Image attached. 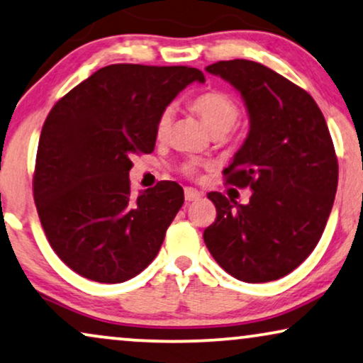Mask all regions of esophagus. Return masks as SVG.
<instances>
[{
  "instance_id": "esophagus-1",
  "label": "esophagus",
  "mask_w": 363,
  "mask_h": 363,
  "mask_svg": "<svg viewBox=\"0 0 363 363\" xmlns=\"http://www.w3.org/2000/svg\"><path fill=\"white\" fill-rule=\"evenodd\" d=\"M201 196H202L201 192H199V191H196V189H192V187H186V189H184V197H186V201H187V202L201 199Z\"/></svg>"
}]
</instances>
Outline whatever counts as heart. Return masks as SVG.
I'll list each match as a JSON object with an SVG mask.
<instances>
[{
	"label": "heart",
	"mask_w": 363,
	"mask_h": 363,
	"mask_svg": "<svg viewBox=\"0 0 363 363\" xmlns=\"http://www.w3.org/2000/svg\"><path fill=\"white\" fill-rule=\"evenodd\" d=\"M192 109L201 116L209 131L214 136L230 131L232 125L238 123L240 116L239 101L230 93L224 89H207L204 93L197 94L191 101ZM174 119L172 106H167L161 111L156 121V138L164 139L171 131ZM184 171L187 174H194V164H186Z\"/></svg>",
	"instance_id": "b5f03b06"
}]
</instances>
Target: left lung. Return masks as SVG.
<instances>
[{
  "mask_svg": "<svg viewBox=\"0 0 363 363\" xmlns=\"http://www.w3.org/2000/svg\"><path fill=\"white\" fill-rule=\"evenodd\" d=\"M240 91L250 131L225 184L250 187L247 204L209 192L217 217L204 230L216 262L242 282L277 280L297 269L322 238L339 182V162L320 108L307 91L260 62L206 67Z\"/></svg>",
  "mask_w": 363,
  "mask_h": 363,
  "instance_id": "obj_1",
  "label": "left lung"
}]
</instances>
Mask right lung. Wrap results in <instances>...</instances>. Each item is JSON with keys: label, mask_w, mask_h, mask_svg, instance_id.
<instances>
[{"label": "right lung", "mask_w": 363, "mask_h": 363, "mask_svg": "<svg viewBox=\"0 0 363 363\" xmlns=\"http://www.w3.org/2000/svg\"><path fill=\"white\" fill-rule=\"evenodd\" d=\"M194 81H206L196 67L111 65L52 106L33 196L48 242L76 274L119 284L157 255L184 191L161 181L133 196L131 157L154 151L157 116Z\"/></svg>", "instance_id": "1"}]
</instances>
